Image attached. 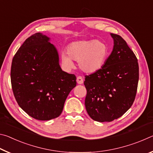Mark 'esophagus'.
I'll return each mask as SVG.
<instances>
[{"instance_id":"1","label":"esophagus","mask_w":153,"mask_h":153,"mask_svg":"<svg viewBox=\"0 0 153 153\" xmlns=\"http://www.w3.org/2000/svg\"><path fill=\"white\" fill-rule=\"evenodd\" d=\"M83 82H84V79H83L82 77L78 76L77 77V83L79 84H82Z\"/></svg>"}]
</instances>
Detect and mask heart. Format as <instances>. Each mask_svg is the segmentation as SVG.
Returning <instances> with one entry per match:
<instances>
[{
	"label": "heart",
	"mask_w": 153,
	"mask_h": 153,
	"mask_svg": "<svg viewBox=\"0 0 153 153\" xmlns=\"http://www.w3.org/2000/svg\"><path fill=\"white\" fill-rule=\"evenodd\" d=\"M108 55V46L104 41L82 40L71 42L67 53L61 54V60L67 68L74 67V60L78 61L80 69L87 73H94L104 66Z\"/></svg>",
	"instance_id": "b5f03b06"
}]
</instances>
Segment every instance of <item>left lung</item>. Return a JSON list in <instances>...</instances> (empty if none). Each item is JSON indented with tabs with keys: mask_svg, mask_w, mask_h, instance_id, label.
Returning <instances> with one entry per match:
<instances>
[{
	"mask_svg": "<svg viewBox=\"0 0 153 153\" xmlns=\"http://www.w3.org/2000/svg\"><path fill=\"white\" fill-rule=\"evenodd\" d=\"M113 51L100 70L85 76V106L93 120L110 122L122 116L135 100L139 79L138 59L120 36L111 33Z\"/></svg>",
	"mask_w": 153,
	"mask_h": 153,
	"instance_id": "obj_1",
	"label": "left lung"
}]
</instances>
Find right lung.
Masks as SVG:
<instances>
[{"label":"right lung","instance_id":"right-lung-1","mask_svg":"<svg viewBox=\"0 0 153 153\" xmlns=\"http://www.w3.org/2000/svg\"><path fill=\"white\" fill-rule=\"evenodd\" d=\"M41 33L27 38L13 56V92L19 107L30 117L47 121L59 117L76 77L62 71L56 48Z\"/></svg>","mask_w":153,"mask_h":153}]
</instances>
